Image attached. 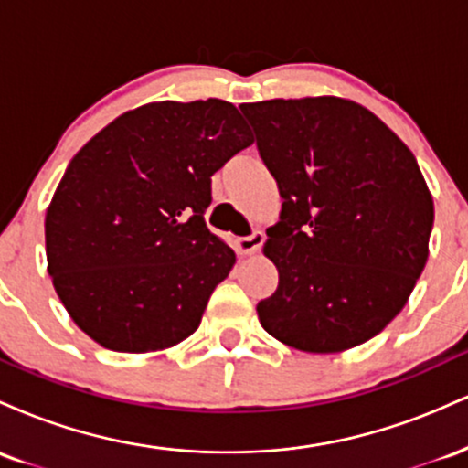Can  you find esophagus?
I'll return each instance as SVG.
<instances>
[{
  "label": "esophagus",
  "mask_w": 468,
  "mask_h": 468,
  "mask_svg": "<svg viewBox=\"0 0 468 468\" xmlns=\"http://www.w3.org/2000/svg\"><path fill=\"white\" fill-rule=\"evenodd\" d=\"M264 239H266V235L261 233V230H252V233L246 235V238L235 239V250H238L239 255H252V252H257L261 249Z\"/></svg>",
  "instance_id": "34e87169"
}]
</instances>
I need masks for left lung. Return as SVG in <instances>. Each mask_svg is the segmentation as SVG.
Masks as SVG:
<instances>
[{
	"label": "left lung",
	"mask_w": 468,
	"mask_h": 468,
	"mask_svg": "<svg viewBox=\"0 0 468 468\" xmlns=\"http://www.w3.org/2000/svg\"><path fill=\"white\" fill-rule=\"evenodd\" d=\"M277 180L264 252L279 286L257 303L268 335L303 352L350 350L400 313L420 277L433 200L407 144L352 101L239 107Z\"/></svg>",
	"instance_id": "obj_1"
}]
</instances>
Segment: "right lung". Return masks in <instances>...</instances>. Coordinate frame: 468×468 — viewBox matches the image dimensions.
<instances>
[{
	"mask_svg": "<svg viewBox=\"0 0 468 468\" xmlns=\"http://www.w3.org/2000/svg\"><path fill=\"white\" fill-rule=\"evenodd\" d=\"M252 136L233 103H149L74 155L46 213L48 272L69 316L114 352L197 330L235 252L204 222L211 176Z\"/></svg>",
	"mask_w": 468,
	"mask_h": 468,
	"instance_id": "add662e5",
	"label": "right lung"
}]
</instances>
